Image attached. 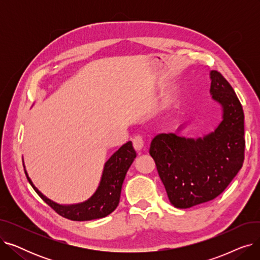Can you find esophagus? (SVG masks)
I'll return each instance as SVG.
<instances>
[{"instance_id":"1","label":"esophagus","mask_w":260,"mask_h":260,"mask_svg":"<svg viewBox=\"0 0 260 260\" xmlns=\"http://www.w3.org/2000/svg\"><path fill=\"white\" fill-rule=\"evenodd\" d=\"M133 145H134V148L136 152L140 153L142 151V148L144 146V142L140 136H136V137L133 138Z\"/></svg>"}]
</instances>
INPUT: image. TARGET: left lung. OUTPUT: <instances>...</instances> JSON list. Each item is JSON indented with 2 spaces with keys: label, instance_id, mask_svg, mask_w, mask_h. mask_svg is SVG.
<instances>
[{
  "label": "left lung",
  "instance_id": "left-lung-1",
  "mask_svg": "<svg viewBox=\"0 0 260 260\" xmlns=\"http://www.w3.org/2000/svg\"><path fill=\"white\" fill-rule=\"evenodd\" d=\"M212 99L219 103L222 120L202 137L159 134L149 155L175 208L188 209L220 195L242 167L244 115L237 95L220 73H210ZM185 125L178 127L183 131Z\"/></svg>",
  "mask_w": 260,
  "mask_h": 260
}]
</instances>
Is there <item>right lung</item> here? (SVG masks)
Returning <instances> with one entry per match:
<instances>
[{
  "mask_svg": "<svg viewBox=\"0 0 260 260\" xmlns=\"http://www.w3.org/2000/svg\"><path fill=\"white\" fill-rule=\"evenodd\" d=\"M136 156L137 154L132 141L123 144L105 162L101 180L95 192L87 200L76 204H59L47 198L36 187L25 167L24 170L27 179L37 194L59 215L74 221H88L106 217L116 210L119 204L123 181Z\"/></svg>",
  "mask_w": 260,
  "mask_h": 260,
  "instance_id": "1",
  "label": "right lung"
}]
</instances>
